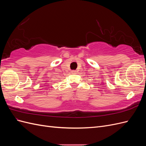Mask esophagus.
Segmentation results:
<instances>
[{"label":"esophagus","instance_id":"34e87169","mask_svg":"<svg viewBox=\"0 0 146 146\" xmlns=\"http://www.w3.org/2000/svg\"><path fill=\"white\" fill-rule=\"evenodd\" d=\"M71 72H72V74H76L77 72V71H76V70H72Z\"/></svg>","mask_w":146,"mask_h":146}]
</instances>
